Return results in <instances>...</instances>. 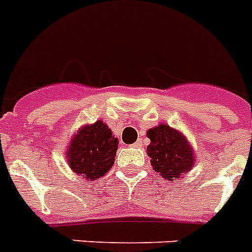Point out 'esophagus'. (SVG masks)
Returning <instances> with one entry per match:
<instances>
[{"label": "esophagus", "mask_w": 252, "mask_h": 252, "mask_svg": "<svg viewBox=\"0 0 252 252\" xmlns=\"http://www.w3.org/2000/svg\"><path fill=\"white\" fill-rule=\"evenodd\" d=\"M132 146H134V147H141V146H142V141L138 140V141H137V142H134V144H133Z\"/></svg>", "instance_id": "obj_1"}]
</instances>
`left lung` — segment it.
I'll return each instance as SVG.
<instances>
[{"label":"left lung","mask_w":252,"mask_h":252,"mask_svg":"<svg viewBox=\"0 0 252 252\" xmlns=\"http://www.w3.org/2000/svg\"><path fill=\"white\" fill-rule=\"evenodd\" d=\"M150 145L147 155L151 158L154 171L165 180L180 179L194 165V151L183 133L167 124L147 130Z\"/></svg>","instance_id":"left-lung-1"}]
</instances>
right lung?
<instances>
[{
  "mask_svg": "<svg viewBox=\"0 0 252 252\" xmlns=\"http://www.w3.org/2000/svg\"><path fill=\"white\" fill-rule=\"evenodd\" d=\"M118 144L102 120L84 126L69 141L66 154L69 168L87 180L102 177L115 161Z\"/></svg>",
  "mask_w": 252,
  "mask_h": 252,
  "instance_id": "add662e5",
  "label": "right lung"
}]
</instances>
